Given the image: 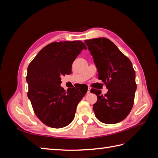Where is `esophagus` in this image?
I'll list each match as a JSON object with an SVG mask.
<instances>
[{
    "mask_svg": "<svg viewBox=\"0 0 158 158\" xmlns=\"http://www.w3.org/2000/svg\"><path fill=\"white\" fill-rule=\"evenodd\" d=\"M90 93V88L89 87V89H88V91H87V94H89Z\"/></svg>",
    "mask_w": 158,
    "mask_h": 158,
    "instance_id": "1",
    "label": "esophagus"
}]
</instances>
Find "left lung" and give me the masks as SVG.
<instances>
[{"instance_id":"1","label":"left lung","mask_w":158,"mask_h":158,"mask_svg":"<svg viewBox=\"0 0 158 158\" xmlns=\"http://www.w3.org/2000/svg\"><path fill=\"white\" fill-rule=\"evenodd\" d=\"M98 69V79L106 85L105 95L92 89L97 95L93 111L99 121L106 124L122 121L132 109L137 90L135 72L129 58L105 37L84 41Z\"/></svg>"}]
</instances>
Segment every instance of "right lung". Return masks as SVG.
Segmentation results:
<instances>
[{
	"label": "right lung",
	"mask_w": 158,
	"mask_h": 158,
	"mask_svg": "<svg viewBox=\"0 0 158 158\" xmlns=\"http://www.w3.org/2000/svg\"><path fill=\"white\" fill-rule=\"evenodd\" d=\"M81 41L50 43L40 51L28 67V98L37 117L47 126L61 128L74 119L78 103L88 87L76 85L67 91L60 77L72 73V65L82 49Z\"/></svg>",
	"instance_id": "add662e5"
}]
</instances>
